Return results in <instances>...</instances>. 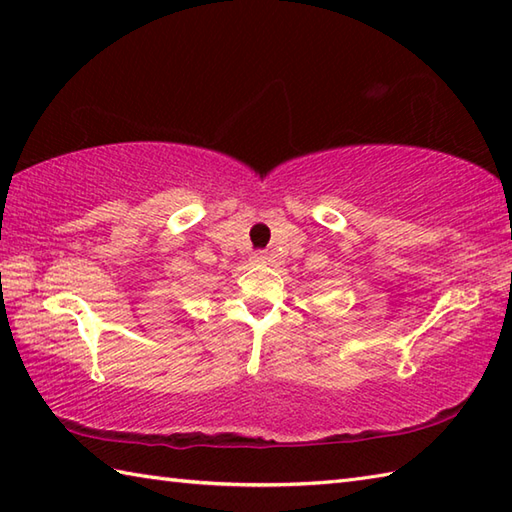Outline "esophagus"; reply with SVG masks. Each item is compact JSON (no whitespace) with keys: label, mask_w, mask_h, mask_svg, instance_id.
Returning a JSON list of instances; mask_svg holds the SVG:
<instances>
[{"label":"esophagus","mask_w":512,"mask_h":512,"mask_svg":"<svg viewBox=\"0 0 512 512\" xmlns=\"http://www.w3.org/2000/svg\"><path fill=\"white\" fill-rule=\"evenodd\" d=\"M253 262H257V264L266 262V255H264V253H255V255H253Z\"/></svg>","instance_id":"obj_1"}]
</instances>
